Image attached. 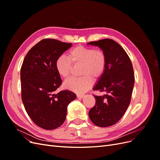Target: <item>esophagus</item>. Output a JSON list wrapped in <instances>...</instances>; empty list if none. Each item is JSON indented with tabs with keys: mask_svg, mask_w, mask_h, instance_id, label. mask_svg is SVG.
I'll return each mask as SVG.
<instances>
[{
	"mask_svg": "<svg viewBox=\"0 0 160 160\" xmlns=\"http://www.w3.org/2000/svg\"><path fill=\"white\" fill-rule=\"evenodd\" d=\"M84 97V95H79V94H77V98H78V99H81V98H83Z\"/></svg>",
	"mask_w": 160,
	"mask_h": 160,
	"instance_id": "1",
	"label": "esophagus"
}]
</instances>
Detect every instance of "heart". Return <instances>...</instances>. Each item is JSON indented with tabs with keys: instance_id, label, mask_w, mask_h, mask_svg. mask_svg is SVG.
I'll return each mask as SVG.
<instances>
[{
	"instance_id": "b5f03b06",
	"label": "heart",
	"mask_w": 160,
	"mask_h": 160,
	"mask_svg": "<svg viewBox=\"0 0 160 160\" xmlns=\"http://www.w3.org/2000/svg\"><path fill=\"white\" fill-rule=\"evenodd\" d=\"M81 64V77H72L66 81L64 83L67 89L75 91L77 93H83L93 85V80L98 78L105 69L106 57L101 49L77 46L69 52L68 58L61 56L55 62L56 70L62 78L69 77L72 70V64Z\"/></svg>"
}]
</instances>
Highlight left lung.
<instances>
[{"instance_id":"1","label":"left lung","mask_w":160,"mask_h":160,"mask_svg":"<svg viewBox=\"0 0 160 160\" xmlns=\"http://www.w3.org/2000/svg\"><path fill=\"white\" fill-rule=\"evenodd\" d=\"M88 45L99 47L106 57L105 69L93 87V90L106 93L94 96L95 104L89 116L98 126L109 127L117 123L129 107L135 82L132 63L122 46L112 39L105 38Z\"/></svg>"}]
</instances>
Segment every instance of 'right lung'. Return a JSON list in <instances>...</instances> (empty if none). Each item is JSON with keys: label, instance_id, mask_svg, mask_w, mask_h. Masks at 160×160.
I'll return each instance as SVG.
<instances>
[{"label": "right lung", "instance_id": "right-lung-1", "mask_svg": "<svg viewBox=\"0 0 160 160\" xmlns=\"http://www.w3.org/2000/svg\"><path fill=\"white\" fill-rule=\"evenodd\" d=\"M71 46V43L45 38L32 47L23 61L22 101L32 122L42 129L61 126L66 119L67 106L77 98L69 90L55 93L62 83L55 68L56 61Z\"/></svg>", "mask_w": 160, "mask_h": 160}]
</instances>
